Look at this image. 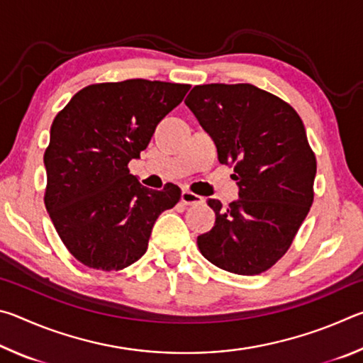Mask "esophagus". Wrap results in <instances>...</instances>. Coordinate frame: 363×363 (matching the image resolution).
Returning a JSON list of instances; mask_svg holds the SVG:
<instances>
[{"instance_id": "obj_1", "label": "esophagus", "mask_w": 363, "mask_h": 363, "mask_svg": "<svg viewBox=\"0 0 363 363\" xmlns=\"http://www.w3.org/2000/svg\"><path fill=\"white\" fill-rule=\"evenodd\" d=\"M181 200H182L184 205H190V206H192V205H201L205 201L203 196H200V195H196L194 192H190V190H182Z\"/></svg>"}]
</instances>
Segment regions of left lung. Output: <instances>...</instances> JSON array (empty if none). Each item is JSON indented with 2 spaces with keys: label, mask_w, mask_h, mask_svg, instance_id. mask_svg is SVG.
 Returning <instances> with one entry per match:
<instances>
[{
  "label": "left lung",
  "mask_w": 363,
  "mask_h": 363,
  "mask_svg": "<svg viewBox=\"0 0 363 363\" xmlns=\"http://www.w3.org/2000/svg\"><path fill=\"white\" fill-rule=\"evenodd\" d=\"M223 164H233L238 200H208L214 227L196 238L219 269L257 275L284 256L314 200L317 162L290 104L253 84H201L186 99Z\"/></svg>",
  "instance_id": "8db88e82"
}]
</instances>
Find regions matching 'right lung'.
<instances>
[{"instance_id":"add662e5","label":"right lung","mask_w":363,"mask_h":363,"mask_svg":"<svg viewBox=\"0 0 363 363\" xmlns=\"http://www.w3.org/2000/svg\"><path fill=\"white\" fill-rule=\"evenodd\" d=\"M189 89L140 78L91 84L54 118L45 205L60 240L84 266H131L147 251L157 218L179 201V187L147 189L128 163L140 157Z\"/></svg>"}]
</instances>
